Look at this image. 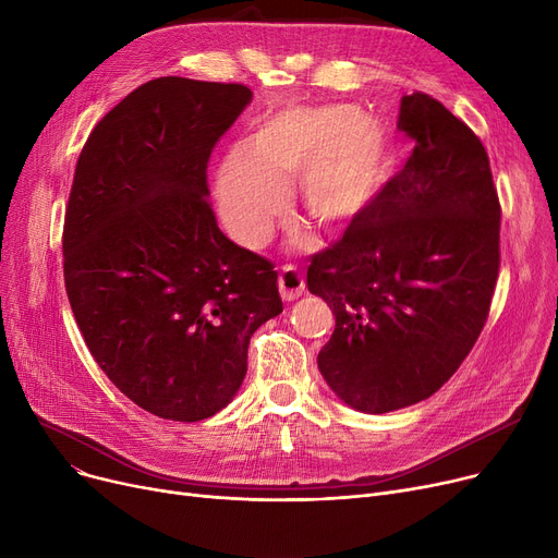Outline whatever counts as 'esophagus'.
Segmentation results:
<instances>
[{
  "label": "esophagus",
  "mask_w": 558,
  "mask_h": 558,
  "mask_svg": "<svg viewBox=\"0 0 558 558\" xmlns=\"http://www.w3.org/2000/svg\"><path fill=\"white\" fill-rule=\"evenodd\" d=\"M278 289L284 301H294L305 291V278L294 264H282L280 276H278Z\"/></svg>",
  "instance_id": "obj_1"
}]
</instances>
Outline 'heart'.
I'll use <instances>...</instances> for the list:
<instances>
[{"label":"heart","mask_w":558,"mask_h":558,"mask_svg":"<svg viewBox=\"0 0 558 558\" xmlns=\"http://www.w3.org/2000/svg\"><path fill=\"white\" fill-rule=\"evenodd\" d=\"M389 175V142L375 117L345 104L289 106L253 122L215 183L219 215L240 244L267 246L299 181L305 215L320 228L360 217Z\"/></svg>","instance_id":"b5f03b06"}]
</instances>
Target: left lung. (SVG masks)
<instances>
[{
    "instance_id": "obj_1",
    "label": "left lung",
    "mask_w": 558,
    "mask_h": 558,
    "mask_svg": "<svg viewBox=\"0 0 558 558\" xmlns=\"http://www.w3.org/2000/svg\"><path fill=\"white\" fill-rule=\"evenodd\" d=\"M398 131L414 142L407 162L307 267L337 318L320 375L366 414L448 383L484 330L500 271L502 208L482 140L425 93L402 97Z\"/></svg>"
}]
</instances>
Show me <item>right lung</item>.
Here are the masks:
<instances>
[{
  "label": "right lung",
  "mask_w": 558,
  "mask_h": 558,
  "mask_svg": "<svg viewBox=\"0 0 558 558\" xmlns=\"http://www.w3.org/2000/svg\"><path fill=\"white\" fill-rule=\"evenodd\" d=\"M242 83L160 76L93 129L63 226L76 326L137 407L194 423L244 383L253 332L282 312L274 264L230 242L208 201L215 144L251 104Z\"/></svg>",
  "instance_id": "obj_1"
}]
</instances>
